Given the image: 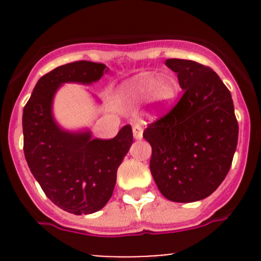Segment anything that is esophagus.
I'll return each mask as SVG.
<instances>
[{
	"mask_svg": "<svg viewBox=\"0 0 261 261\" xmlns=\"http://www.w3.org/2000/svg\"><path fill=\"white\" fill-rule=\"evenodd\" d=\"M133 133H134V137L136 140H141L142 139V136H143V130H142V127L140 126V125H134V127H133Z\"/></svg>",
	"mask_w": 261,
	"mask_h": 261,
	"instance_id": "obj_1",
	"label": "esophagus"
}]
</instances>
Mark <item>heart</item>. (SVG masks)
Returning <instances> with one entry per match:
<instances>
[{
    "instance_id": "obj_1",
    "label": "heart",
    "mask_w": 261,
    "mask_h": 261,
    "mask_svg": "<svg viewBox=\"0 0 261 261\" xmlns=\"http://www.w3.org/2000/svg\"><path fill=\"white\" fill-rule=\"evenodd\" d=\"M179 92V83L175 77H158L155 73L142 72L127 81L122 87V93L131 100L149 98L157 110H168L174 106Z\"/></svg>"
}]
</instances>
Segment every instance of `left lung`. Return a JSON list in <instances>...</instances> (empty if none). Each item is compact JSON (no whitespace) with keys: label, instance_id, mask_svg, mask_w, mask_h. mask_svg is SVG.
Returning a JSON list of instances; mask_svg holds the SVG:
<instances>
[{"label":"left lung","instance_id":"1","mask_svg":"<svg viewBox=\"0 0 261 261\" xmlns=\"http://www.w3.org/2000/svg\"><path fill=\"white\" fill-rule=\"evenodd\" d=\"M166 65L184 94L143 131L152 147L149 169L166 199L199 201L220 187L232 164L238 142L232 95L207 66L181 59Z\"/></svg>","mask_w":261,"mask_h":261}]
</instances>
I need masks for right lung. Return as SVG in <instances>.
Returning <instances> with one entry per match:
<instances>
[{"mask_svg":"<svg viewBox=\"0 0 261 261\" xmlns=\"http://www.w3.org/2000/svg\"><path fill=\"white\" fill-rule=\"evenodd\" d=\"M106 65L76 61L59 66L35 85L23 110V149L32 174L45 195L73 215L99 211L113 195L116 172L133 145L130 125L112 140L92 139L91 131L71 133L53 115V100L64 83L92 85Z\"/></svg>","mask_w":261,"mask_h":261,"instance_id":"1","label":"right lung"}]
</instances>
